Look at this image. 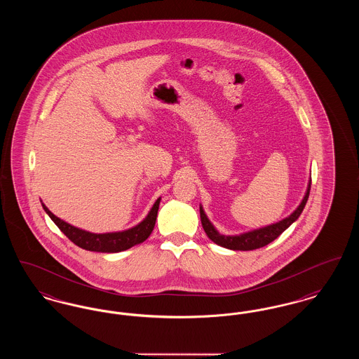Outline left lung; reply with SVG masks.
<instances>
[{"mask_svg":"<svg viewBox=\"0 0 359 359\" xmlns=\"http://www.w3.org/2000/svg\"><path fill=\"white\" fill-rule=\"evenodd\" d=\"M309 189H311V179L308 182L307 191L306 195L303 198V201L300 202V205H297V208L288 215L287 218L278 221V222L259 227V229H255L246 233H241V234H236V236H224L221 234L215 226L210 222V219L205 215V210L201 205L199 210H201V221H202V226L205 229L207 237L211 239L214 243L230 249V250H255V249H259L264 248L265 245L271 243L272 241L277 238L283 231H285L290 224L297 221V218L300 217V214L303 212L306 203H307L308 196H309Z\"/></svg>","mask_w":359,"mask_h":359,"instance_id":"left-lung-1","label":"left lung"}]
</instances>
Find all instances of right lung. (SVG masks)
I'll return each mask as SVG.
<instances>
[{"mask_svg":"<svg viewBox=\"0 0 359 359\" xmlns=\"http://www.w3.org/2000/svg\"><path fill=\"white\" fill-rule=\"evenodd\" d=\"M161 198H158L154 205H152L151 211L148 215L141 221V222L128 229L123 231H114V233H103V234H97V233H90L82 230L79 227H75L69 223L65 222L63 219L57 218L53 215L48 207L41 202V205L44 211L48 214L55 224L60 229V231L69 239L72 241L76 246L90 250V252H100V253H118L123 252L126 249H130L136 246L138 243H142L145 239L151 236L154 231V223L157 218V211H158V205H160Z\"/></svg>","mask_w":359,"mask_h":359,"instance_id":"add662e5","label":"right lung"}]
</instances>
